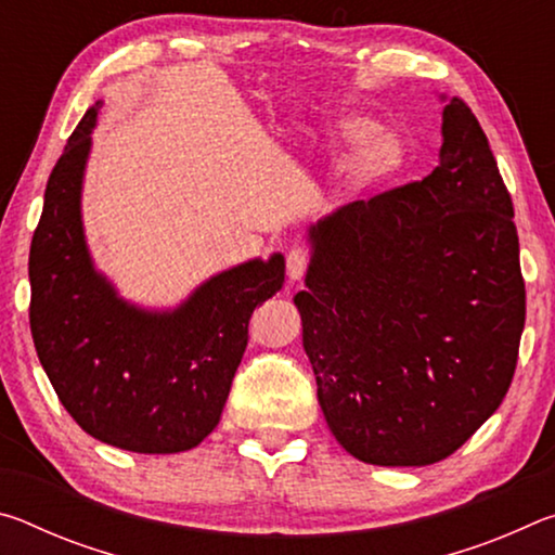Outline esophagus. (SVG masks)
I'll return each mask as SVG.
<instances>
[{
  "instance_id": "1",
  "label": "esophagus",
  "mask_w": 555,
  "mask_h": 555,
  "mask_svg": "<svg viewBox=\"0 0 555 555\" xmlns=\"http://www.w3.org/2000/svg\"><path fill=\"white\" fill-rule=\"evenodd\" d=\"M308 267H311V255H308L306 249L294 247V249L288 251V257H286V271H288V279H291V281H298L300 276H304Z\"/></svg>"
}]
</instances>
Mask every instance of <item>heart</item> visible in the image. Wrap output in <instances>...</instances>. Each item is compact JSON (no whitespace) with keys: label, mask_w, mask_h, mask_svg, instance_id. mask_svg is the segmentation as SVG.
Instances as JSON below:
<instances>
[{"label":"heart","mask_w":555,"mask_h":555,"mask_svg":"<svg viewBox=\"0 0 555 555\" xmlns=\"http://www.w3.org/2000/svg\"><path fill=\"white\" fill-rule=\"evenodd\" d=\"M374 134H377V127H374V121L364 117H347L327 129V144L331 146L354 149L365 144L354 162V178L360 183L379 181V178L391 173L399 164V146L389 137Z\"/></svg>","instance_id":"heart-1"}]
</instances>
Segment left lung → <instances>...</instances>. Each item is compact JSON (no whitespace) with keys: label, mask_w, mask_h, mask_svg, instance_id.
Masks as SVG:
<instances>
[{"label":"left lung","mask_w":555,"mask_h":555,"mask_svg":"<svg viewBox=\"0 0 555 555\" xmlns=\"http://www.w3.org/2000/svg\"><path fill=\"white\" fill-rule=\"evenodd\" d=\"M311 242L294 304L337 443L384 467L453 455L509 391L526 318L512 195L473 109L448 102L424 181L345 205Z\"/></svg>","instance_id":"1"}]
</instances>
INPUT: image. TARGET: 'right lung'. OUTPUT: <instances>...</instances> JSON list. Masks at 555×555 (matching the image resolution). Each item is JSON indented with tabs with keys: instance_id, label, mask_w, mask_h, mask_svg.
<instances>
[{
	"instance_id": "1",
	"label": "right lung",
	"mask_w": 555,
	"mask_h": 555,
	"mask_svg": "<svg viewBox=\"0 0 555 555\" xmlns=\"http://www.w3.org/2000/svg\"><path fill=\"white\" fill-rule=\"evenodd\" d=\"M98 107L75 127L46 183L29 251L34 345L86 434L131 453H181L218 426L249 318L284 284V257L222 271L171 313H146L117 298L92 269L80 222Z\"/></svg>"
}]
</instances>
